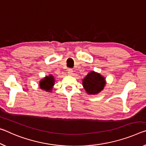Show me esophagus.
<instances>
[{
	"label": "esophagus",
	"mask_w": 146,
	"mask_h": 146,
	"mask_svg": "<svg viewBox=\"0 0 146 146\" xmlns=\"http://www.w3.org/2000/svg\"><path fill=\"white\" fill-rule=\"evenodd\" d=\"M72 74H73V70H72V68H68V74L71 76V75H72Z\"/></svg>",
	"instance_id": "obj_1"
}]
</instances>
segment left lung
Instances as JSON below:
<instances>
[{"label":"left lung","mask_w":146,"mask_h":146,"mask_svg":"<svg viewBox=\"0 0 146 146\" xmlns=\"http://www.w3.org/2000/svg\"><path fill=\"white\" fill-rule=\"evenodd\" d=\"M105 84V78L93 71L88 74L83 80V87L89 94H98L104 89Z\"/></svg>","instance_id":"1"}]
</instances>
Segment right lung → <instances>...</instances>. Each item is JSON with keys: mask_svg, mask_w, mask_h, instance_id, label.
<instances>
[{"mask_svg": "<svg viewBox=\"0 0 146 146\" xmlns=\"http://www.w3.org/2000/svg\"><path fill=\"white\" fill-rule=\"evenodd\" d=\"M54 85V79L52 76H46L40 82V87L41 89L46 90V91L51 90L52 86Z\"/></svg>", "mask_w": 146, "mask_h": 146, "instance_id": "obj_1", "label": "right lung"}]
</instances>
